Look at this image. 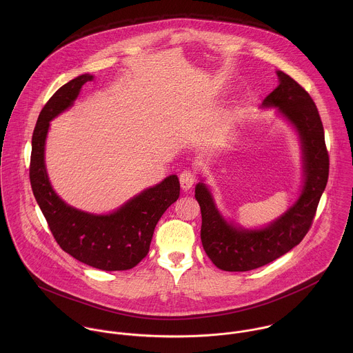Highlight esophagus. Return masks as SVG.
Here are the masks:
<instances>
[{
	"label": "esophagus",
	"mask_w": 353,
	"mask_h": 353,
	"mask_svg": "<svg viewBox=\"0 0 353 353\" xmlns=\"http://www.w3.org/2000/svg\"><path fill=\"white\" fill-rule=\"evenodd\" d=\"M179 182H181V188L188 192L193 188V185L196 183V176L192 171H183L181 175H179Z\"/></svg>",
	"instance_id": "esophagus-1"
}]
</instances>
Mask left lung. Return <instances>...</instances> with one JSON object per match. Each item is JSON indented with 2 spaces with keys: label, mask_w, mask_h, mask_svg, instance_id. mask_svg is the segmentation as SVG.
I'll return each instance as SVG.
<instances>
[{
  "label": "left lung",
  "mask_w": 353,
  "mask_h": 353,
  "mask_svg": "<svg viewBox=\"0 0 353 353\" xmlns=\"http://www.w3.org/2000/svg\"><path fill=\"white\" fill-rule=\"evenodd\" d=\"M279 85L263 99L262 108H276L296 132L302 151L303 185L298 200L281 216L259 228H245L219 210L209 186L196 185L201 206V242L210 261L225 272L261 268L298 246L311 227L329 178V154L316 105L292 77L277 70Z\"/></svg>",
  "instance_id": "obj_1"
}]
</instances>
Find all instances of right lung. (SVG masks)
<instances>
[{
	"label": "right lung",
	"instance_id": "1",
	"mask_svg": "<svg viewBox=\"0 0 353 353\" xmlns=\"http://www.w3.org/2000/svg\"><path fill=\"white\" fill-rule=\"evenodd\" d=\"M91 80L94 76L90 73L77 76L62 85L42 108L32 134L31 188L63 252L97 269L128 270L150 252L154 227L167 208L178 200L181 186L178 176L170 175L105 214L73 208L54 192L45 163L50 122L74 104L81 87Z\"/></svg>",
	"mask_w": 353,
	"mask_h": 353
}]
</instances>
